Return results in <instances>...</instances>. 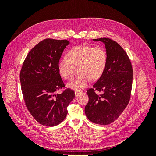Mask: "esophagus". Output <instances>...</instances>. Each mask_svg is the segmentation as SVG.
<instances>
[{"mask_svg": "<svg viewBox=\"0 0 156 156\" xmlns=\"http://www.w3.org/2000/svg\"><path fill=\"white\" fill-rule=\"evenodd\" d=\"M80 93H81V91H79V90H75V96H77L79 94H80Z\"/></svg>", "mask_w": 156, "mask_h": 156, "instance_id": "obj_1", "label": "esophagus"}]
</instances>
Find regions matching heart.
<instances>
[{
  "instance_id": "b5f03b06",
  "label": "heart",
  "mask_w": 156,
  "mask_h": 156,
  "mask_svg": "<svg viewBox=\"0 0 156 156\" xmlns=\"http://www.w3.org/2000/svg\"><path fill=\"white\" fill-rule=\"evenodd\" d=\"M108 61L106 49L101 46L80 45L73 47L67 53V58H61L57 63L60 75L65 79L72 76L77 68L76 76L68 83V87L79 90L85 88L90 80L100 79L104 73Z\"/></svg>"
}]
</instances>
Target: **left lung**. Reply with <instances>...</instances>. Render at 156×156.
Listing matches in <instances>:
<instances>
[{"instance_id":"left-lung-1","label":"left lung","mask_w":156,"mask_h":156,"mask_svg":"<svg viewBox=\"0 0 156 156\" xmlns=\"http://www.w3.org/2000/svg\"><path fill=\"white\" fill-rule=\"evenodd\" d=\"M93 40L105 44L108 61L102 76L87 92L89 100L84 111L93 123L107 125L116 120L128 105L133 68L126 52L116 41L107 37Z\"/></svg>"}]
</instances>
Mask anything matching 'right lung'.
I'll return each instance as SVG.
<instances>
[{"label":"right lung","instance_id":"right-lung-1","mask_svg":"<svg viewBox=\"0 0 156 156\" xmlns=\"http://www.w3.org/2000/svg\"><path fill=\"white\" fill-rule=\"evenodd\" d=\"M69 41L45 39L27 55L20 72V82L27 109L40 124L54 126L62 122L68 114L67 107L75 98L70 88H65L58 73L57 63Z\"/></svg>","mask_w":156,"mask_h":156}]
</instances>
